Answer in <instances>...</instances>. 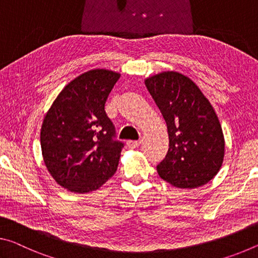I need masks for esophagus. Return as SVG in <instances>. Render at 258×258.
<instances>
[{
    "instance_id": "1",
    "label": "esophagus",
    "mask_w": 258,
    "mask_h": 258,
    "mask_svg": "<svg viewBox=\"0 0 258 258\" xmlns=\"http://www.w3.org/2000/svg\"><path fill=\"white\" fill-rule=\"evenodd\" d=\"M126 145H128L129 149H136V147L141 145V141H128Z\"/></svg>"
}]
</instances>
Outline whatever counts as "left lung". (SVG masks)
<instances>
[{
    "label": "left lung",
    "instance_id": "8db88e82",
    "mask_svg": "<svg viewBox=\"0 0 258 258\" xmlns=\"http://www.w3.org/2000/svg\"><path fill=\"white\" fill-rule=\"evenodd\" d=\"M144 82L168 129L169 150L157 167L159 176L178 188L204 186L217 175L225 154L214 107L200 88L178 72H161Z\"/></svg>",
    "mask_w": 258,
    "mask_h": 258
}]
</instances>
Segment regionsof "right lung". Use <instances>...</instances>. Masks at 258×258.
<instances>
[{"label": "right lung", "instance_id": "right-lung-1", "mask_svg": "<svg viewBox=\"0 0 258 258\" xmlns=\"http://www.w3.org/2000/svg\"><path fill=\"white\" fill-rule=\"evenodd\" d=\"M121 74L95 69L67 83L41 126L42 157L57 184L74 193L98 189L116 171L123 144L113 141L105 103Z\"/></svg>", "mask_w": 258, "mask_h": 258}]
</instances>
